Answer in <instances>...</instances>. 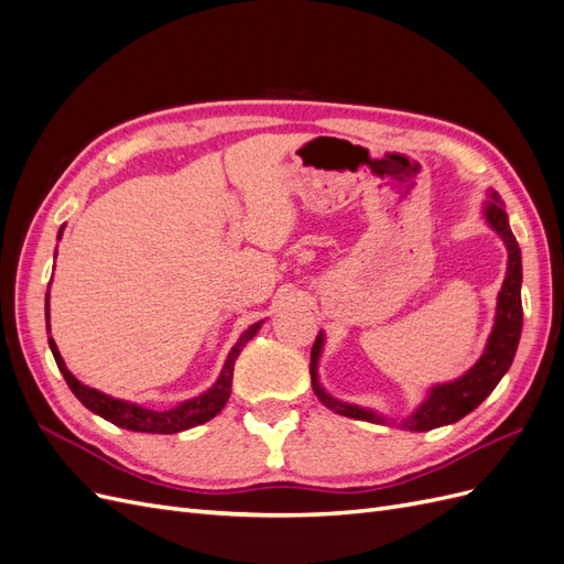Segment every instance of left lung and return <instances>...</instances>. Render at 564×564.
Segmentation results:
<instances>
[{
  "instance_id": "8db88e82",
  "label": "left lung",
  "mask_w": 564,
  "mask_h": 564,
  "mask_svg": "<svg viewBox=\"0 0 564 564\" xmlns=\"http://www.w3.org/2000/svg\"><path fill=\"white\" fill-rule=\"evenodd\" d=\"M482 217L489 225V229L499 234V239L503 241L508 252L506 276L497 295L492 333H489L482 356L476 360L474 368L466 370L457 379L443 381V384H433L426 391L424 401L401 422V426L408 431H431V429H441V426L459 422L462 416L474 412L485 398L495 391V387L508 372V368H511V362L516 358L520 333H522V300H520L522 256H520V246L516 241V236L511 231V225H508V215H506L501 196L495 189H489L485 198ZM323 347H325V335L318 333L312 349V366H308L312 387L318 401L341 416H351V420L372 422V424H395V422H389L384 414H379L370 408H360L356 403L339 401V398H335L333 393L323 389L321 377H318V362L323 356Z\"/></svg>"
}]
</instances>
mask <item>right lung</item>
I'll return each mask as SVG.
<instances>
[{
	"label": "right lung",
	"instance_id": "add662e5",
	"mask_svg": "<svg viewBox=\"0 0 564 564\" xmlns=\"http://www.w3.org/2000/svg\"><path fill=\"white\" fill-rule=\"evenodd\" d=\"M63 229L65 225L61 227L58 231V239L63 236ZM51 288V283H48ZM48 293H46V328L51 333V325H48ZM264 321H258L252 323L248 330H243V335L236 339V344L231 347L225 366H223V372L220 377L215 379V384L198 393L194 398H187V401H183L180 405L171 408V410H150V408H142L138 403H131V401H121V398H115V395H107L98 389H90L86 384H82V381L72 375L65 366V360L56 347V341H53V337H48V347H51V354L53 358H56V366L58 370L63 372L67 387L72 389V393H75L82 405L88 408L94 414L102 416V420L112 422L115 426H121V429H129V431H140V433H180V431H187V429H194L198 424H206L210 422L213 416L220 412L225 408V403L229 401V393H231V377H234V362L236 358H239V354L243 351L246 344L258 335V330L262 328Z\"/></svg>",
	"mask_w": 564,
	"mask_h": 564
}]
</instances>
